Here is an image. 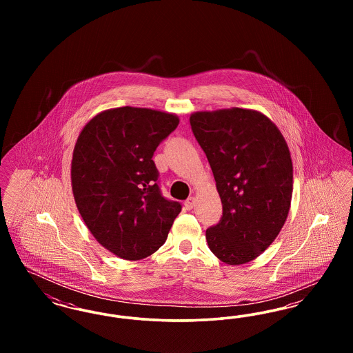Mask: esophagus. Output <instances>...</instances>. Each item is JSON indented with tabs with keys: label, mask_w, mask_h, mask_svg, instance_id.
Listing matches in <instances>:
<instances>
[{
	"label": "esophagus",
	"mask_w": 353,
	"mask_h": 353,
	"mask_svg": "<svg viewBox=\"0 0 353 353\" xmlns=\"http://www.w3.org/2000/svg\"><path fill=\"white\" fill-rule=\"evenodd\" d=\"M194 205H196V199H194V197H190V199H188V200L185 201V209H186V210H192V209L194 208Z\"/></svg>",
	"instance_id": "obj_1"
}]
</instances>
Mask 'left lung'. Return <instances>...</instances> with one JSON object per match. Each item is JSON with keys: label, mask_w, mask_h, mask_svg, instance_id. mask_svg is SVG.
Returning a JSON list of instances; mask_svg holds the SVG:
<instances>
[{"label": "left lung", "mask_w": 353, "mask_h": 353, "mask_svg": "<svg viewBox=\"0 0 353 353\" xmlns=\"http://www.w3.org/2000/svg\"><path fill=\"white\" fill-rule=\"evenodd\" d=\"M189 120L222 202L219 223L206 230L208 246L228 265L248 263L274 242L288 216V145L278 127L255 110L197 111Z\"/></svg>", "instance_id": "left-lung-1"}]
</instances>
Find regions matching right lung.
I'll return each mask as SVG.
<instances>
[{"label": "right lung", "mask_w": 353, "mask_h": 353, "mask_svg": "<svg viewBox=\"0 0 353 353\" xmlns=\"http://www.w3.org/2000/svg\"><path fill=\"white\" fill-rule=\"evenodd\" d=\"M180 119L152 108L119 107L90 119L75 143L71 186L94 238L108 252L137 261L167 241L179 202L160 193L152 156Z\"/></svg>", "instance_id": "right-lung-1"}]
</instances>
